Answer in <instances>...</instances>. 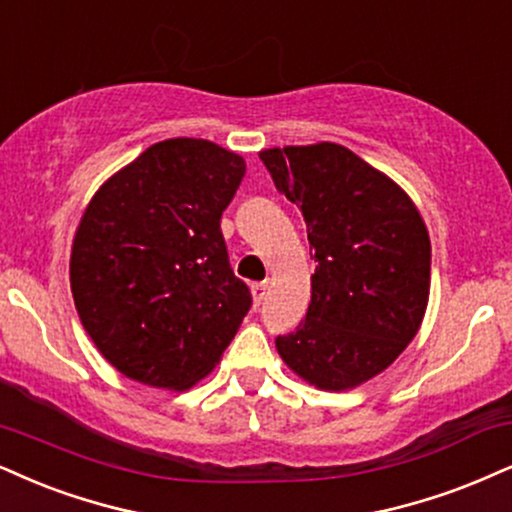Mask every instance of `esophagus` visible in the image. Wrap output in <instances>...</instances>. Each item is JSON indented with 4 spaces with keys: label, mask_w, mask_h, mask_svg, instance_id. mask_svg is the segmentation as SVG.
<instances>
[{
    "label": "esophagus",
    "mask_w": 512,
    "mask_h": 512,
    "mask_svg": "<svg viewBox=\"0 0 512 512\" xmlns=\"http://www.w3.org/2000/svg\"><path fill=\"white\" fill-rule=\"evenodd\" d=\"M266 294H268V282H256V285H251V296H254V306H261L263 301H266Z\"/></svg>",
    "instance_id": "34e87169"
}]
</instances>
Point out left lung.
Masks as SVG:
<instances>
[{"mask_svg":"<svg viewBox=\"0 0 512 512\" xmlns=\"http://www.w3.org/2000/svg\"><path fill=\"white\" fill-rule=\"evenodd\" d=\"M258 156L304 213L315 261L306 320L275 339L277 353L313 387H361L401 356L425 318L432 268L425 220L389 175L342 144Z\"/></svg>","mask_w":512,"mask_h":512,"instance_id":"1","label":"left lung"}]
</instances>
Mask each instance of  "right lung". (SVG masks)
Segmentation results:
<instances>
[{"mask_svg": "<svg viewBox=\"0 0 512 512\" xmlns=\"http://www.w3.org/2000/svg\"><path fill=\"white\" fill-rule=\"evenodd\" d=\"M246 163L208 140L151 144L82 211L71 292L99 353L130 380L185 391L216 368L249 287L227 261L220 216Z\"/></svg>", "mask_w": 512, "mask_h": 512, "instance_id": "1", "label": "right lung"}]
</instances>
